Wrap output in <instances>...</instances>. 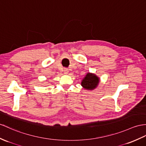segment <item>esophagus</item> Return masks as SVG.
Listing matches in <instances>:
<instances>
[{
	"label": "esophagus",
	"instance_id": "esophagus-1",
	"mask_svg": "<svg viewBox=\"0 0 146 146\" xmlns=\"http://www.w3.org/2000/svg\"><path fill=\"white\" fill-rule=\"evenodd\" d=\"M68 72H69V70H68V69H67L65 68L64 69V74H67V73H68Z\"/></svg>",
	"mask_w": 146,
	"mask_h": 146
}]
</instances>
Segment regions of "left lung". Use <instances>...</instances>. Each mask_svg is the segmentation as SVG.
Instances as JSON below:
<instances>
[{
	"label": "left lung",
	"mask_w": 146,
	"mask_h": 146,
	"mask_svg": "<svg viewBox=\"0 0 146 146\" xmlns=\"http://www.w3.org/2000/svg\"><path fill=\"white\" fill-rule=\"evenodd\" d=\"M99 83L98 77L93 74L88 73L82 81L81 85L85 89L93 90Z\"/></svg>",
	"instance_id": "8db88e82"
}]
</instances>
